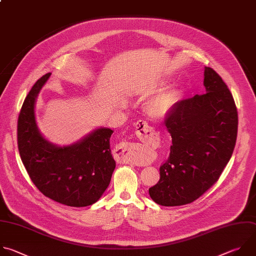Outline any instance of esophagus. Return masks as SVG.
Masks as SVG:
<instances>
[{"instance_id":"1","label":"esophagus","mask_w":256,"mask_h":256,"mask_svg":"<svg viewBox=\"0 0 256 256\" xmlns=\"http://www.w3.org/2000/svg\"><path fill=\"white\" fill-rule=\"evenodd\" d=\"M136 136L140 140H152V136L154 134V130H152V128L150 126H148V124L144 120H138L136 124ZM120 162L136 164V162H134L132 158H130L128 156H124L122 158H120Z\"/></svg>"}]
</instances>
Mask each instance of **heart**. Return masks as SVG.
<instances>
[{
	"label": "heart",
	"mask_w": 256,
	"mask_h": 256,
	"mask_svg": "<svg viewBox=\"0 0 256 256\" xmlns=\"http://www.w3.org/2000/svg\"><path fill=\"white\" fill-rule=\"evenodd\" d=\"M152 92L150 88H144L140 90L142 96H148ZM178 100V92L176 90H168L154 96L146 104V112L148 116L154 118L166 116L175 106Z\"/></svg>",
	"instance_id": "b5f03b06"
}]
</instances>
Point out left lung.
<instances>
[{"label": "left lung", "mask_w": 256, "mask_h": 256, "mask_svg": "<svg viewBox=\"0 0 256 256\" xmlns=\"http://www.w3.org/2000/svg\"><path fill=\"white\" fill-rule=\"evenodd\" d=\"M206 94L178 102L166 118L172 136L170 156L160 166V181L148 189L162 206L189 204L219 179L236 144L238 114L220 75L204 70Z\"/></svg>", "instance_id": "obj_1"}]
</instances>
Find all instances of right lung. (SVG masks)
I'll return each instance as SVG.
<instances>
[{
    "instance_id": "1",
    "label": "right lung",
    "mask_w": 256,
    "mask_h": 256,
    "mask_svg": "<svg viewBox=\"0 0 256 256\" xmlns=\"http://www.w3.org/2000/svg\"><path fill=\"white\" fill-rule=\"evenodd\" d=\"M51 73L43 75L26 96L18 118V148L27 172L46 197L70 206L94 204L110 183L116 168L110 138L114 132L100 128L70 146L48 142L38 130L35 104Z\"/></svg>"
}]
</instances>
